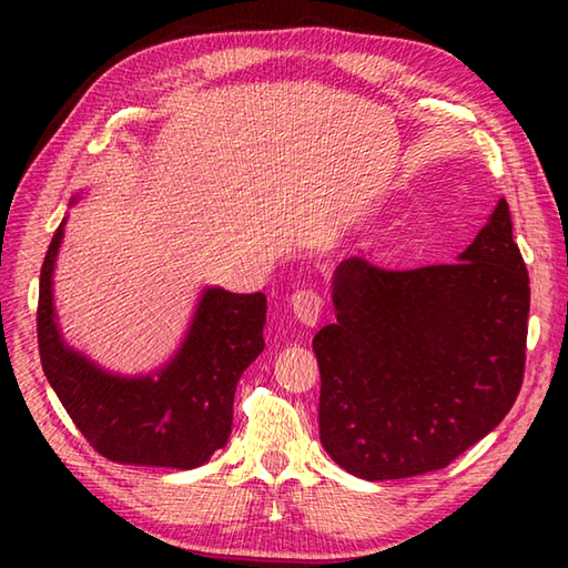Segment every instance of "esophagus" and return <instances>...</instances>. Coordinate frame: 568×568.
I'll list each match as a JSON object with an SVG mask.
<instances>
[{"mask_svg":"<svg viewBox=\"0 0 568 568\" xmlns=\"http://www.w3.org/2000/svg\"><path fill=\"white\" fill-rule=\"evenodd\" d=\"M322 307H324V300L315 287H303V291L293 293L291 297L293 315L297 317V322H303L305 327H315L322 317Z\"/></svg>","mask_w":568,"mask_h":568,"instance_id":"esophagus-1","label":"esophagus"}]
</instances>
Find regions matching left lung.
Returning a JSON list of instances; mask_svg holds the SVG:
<instances>
[{"label":"left lung","mask_w":568,"mask_h":568,"mask_svg":"<svg viewBox=\"0 0 568 568\" xmlns=\"http://www.w3.org/2000/svg\"><path fill=\"white\" fill-rule=\"evenodd\" d=\"M336 322L315 348L320 439L348 474L393 480L449 466L510 413L525 373L529 277L498 200L456 263L334 271Z\"/></svg>","instance_id":"1"}]
</instances>
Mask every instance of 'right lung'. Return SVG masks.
Listing matches in <instances>:
<instances>
[{
    "label": "right lung",
    "instance_id": "right-lung-1",
    "mask_svg": "<svg viewBox=\"0 0 568 568\" xmlns=\"http://www.w3.org/2000/svg\"><path fill=\"white\" fill-rule=\"evenodd\" d=\"M82 192L72 195L75 204ZM68 216L45 251L39 285L43 373L94 452L116 464L197 468L232 434L236 383L263 352L265 295L202 287L185 339L161 368L122 376L72 348L58 327L53 273Z\"/></svg>",
    "mask_w": 568,
    "mask_h": 568
}]
</instances>
